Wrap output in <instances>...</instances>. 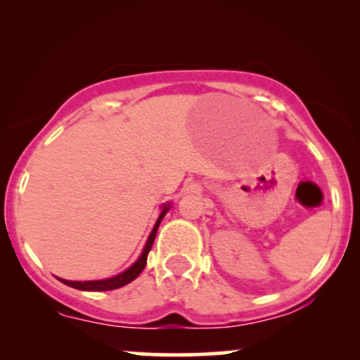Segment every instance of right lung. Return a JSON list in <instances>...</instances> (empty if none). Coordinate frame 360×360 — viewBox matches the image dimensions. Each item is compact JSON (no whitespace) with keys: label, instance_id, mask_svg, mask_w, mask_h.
<instances>
[{"label":"right lung","instance_id":"1","mask_svg":"<svg viewBox=\"0 0 360 360\" xmlns=\"http://www.w3.org/2000/svg\"><path fill=\"white\" fill-rule=\"evenodd\" d=\"M169 208H170L169 203L164 205V208H162V213L159 216V219H157L154 229H152L149 239H147L146 248H144V250H142L141 257L137 259L136 262L132 264L129 269L124 270V272H121L120 275H116V277L105 278V280H91V282H72V280H63V278H58V280H60L62 283L68 285V287L77 288V290H83V292H106V290H116V288L124 287V285H127V283H131L132 280L139 277V274L142 272V270H144L146 262H147V255H149L150 249H152V244H154L157 229H159L160 221L167 214V211H169Z\"/></svg>","mask_w":360,"mask_h":360}]
</instances>
